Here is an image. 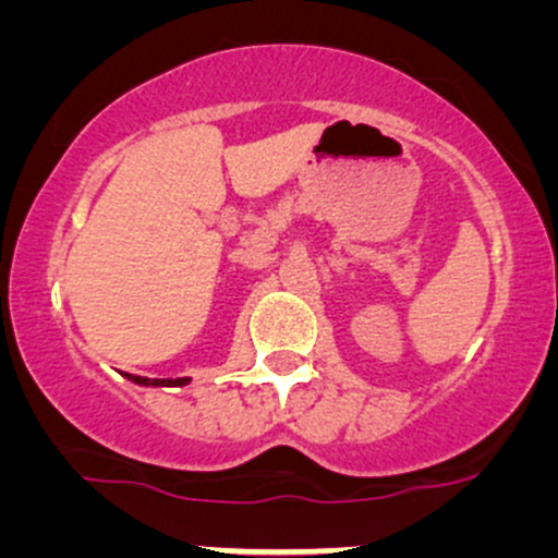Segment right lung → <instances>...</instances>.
Instances as JSON below:
<instances>
[{
    "label": "right lung",
    "mask_w": 558,
    "mask_h": 558,
    "mask_svg": "<svg viewBox=\"0 0 558 558\" xmlns=\"http://www.w3.org/2000/svg\"><path fill=\"white\" fill-rule=\"evenodd\" d=\"M126 378L132 380V384H137V386H185V384H189V378H178V380L154 378V380H150V378H140V375H126Z\"/></svg>",
    "instance_id": "1"
}]
</instances>
